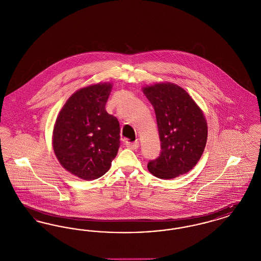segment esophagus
<instances>
[{
  "label": "esophagus",
  "mask_w": 261,
  "mask_h": 261,
  "mask_svg": "<svg viewBox=\"0 0 261 261\" xmlns=\"http://www.w3.org/2000/svg\"><path fill=\"white\" fill-rule=\"evenodd\" d=\"M126 147L128 149H133V150H136L139 148V143L138 142H134V143H131V142H126Z\"/></svg>",
  "instance_id": "1"
}]
</instances>
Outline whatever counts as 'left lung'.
Returning <instances> with one entry per match:
<instances>
[{
  "mask_svg": "<svg viewBox=\"0 0 261 261\" xmlns=\"http://www.w3.org/2000/svg\"><path fill=\"white\" fill-rule=\"evenodd\" d=\"M142 90L154 109L162 142L161 155L148 164L149 172L163 180L189 172L206 145L203 112L183 88L174 83L160 82Z\"/></svg>",
  "mask_w": 261,
  "mask_h": 261,
  "instance_id": "1",
  "label": "left lung"
}]
</instances>
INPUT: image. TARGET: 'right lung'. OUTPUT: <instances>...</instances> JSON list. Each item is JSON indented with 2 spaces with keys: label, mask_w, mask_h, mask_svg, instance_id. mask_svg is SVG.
<instances>
[{
  "label": "right lung",
  "mask_w": 261,
  "mask_h": 261,
  "mask_svg": "<svg viewBox=\"0 0 261 261\" xmlns=\"http://www.w3.org/2000/svg\"><path fill=\"white\" fill-rule=\"evenodd\" d=\"M112 83L81 88L66 100L53 131L58 161L80 179L95 180L107 173L120 146L117 118L106 111Z\"/></svg>",
  "instance_id": "add662e5"
}]
</instances>
